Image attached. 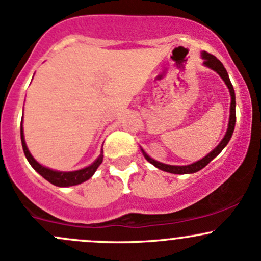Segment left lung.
Listing matches in <instances>:
<instances>
[{
    "label": "left lung",
    "instance_id": "8db88e82",
    "mask_svg": "<svg viewBox=\"0 0 261 261\" xmlns=\"http://www.w3.org/2000/svg\"><path fill=\"white\" fill-rule=\"evenodd\" d=\"M201 57H202V60H204V62H202L204 66H206V67H209V68H211V70L215 71V72L218 73V75L220 76L221 79H223L225 85H226L227 89H229L230 97H231V103H230V116H229V125H227V130H226V133H225V136L223 138V140L219 142V145L215 147V149L213 150V151L207 153L206 156H204L201 160L195 161V163L190 164V165L177 166V165H167V164L159 163V161L153 160L152 158H150V156L144 151V149H141L144 158L146 159V160L149 161L150 164H152L153 166L158 167V169H160V170H163V171L171 172V174L184 175V174H194V172H197L199 170L204 169V167L206 166L207 164H209L210 161L213 160V159H215L216 156L219 155V153L223 151L224 147L226 146L227 144H229L230 139H231V136H232V133H234L235 121H237V112H235V106H237V102H235L234 87H232L231 82H230L229 75H227V71L225 70L224 65L221 64V62L219 61V60L216 59L214 55L207 54L206 51H202L201 52Z\"/></svg>",
    "mask_w": 261,
    "mask_h": 261
}]
</instances>
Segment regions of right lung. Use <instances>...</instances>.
<instances>
[{
    "label": "right lung",
    "instance_id": "right-lung-1",
    "mask_svg": "<svg viewBox=\"0 0 261 261\" xmlns=\"http://www.w3.org/2000/svg\"><path fill=\"white\" fill-rule=\"evenodd\" d=\"M21 142H22V149H23L24 156H26L27 161L30 163V165L34 167L35 170L43 177L51 182L52 185L55 186H60V188H67V186H73V185H79V184L85 182L86 180H89L92 175L95 174V171L97 170V167L101 165L102 163V151H101L100 156L91 164V165L84 167L81 170H76V171H57V170H52L50 167H46L43 165H41L40 163H37L35 160L34 156L31 155V152L29 151L27 149L26 141H24V136H23V127H22L21 123Z\"/></svg>",
    "mask_w": 261,
    "mask_h": 261
}]
</instances>
